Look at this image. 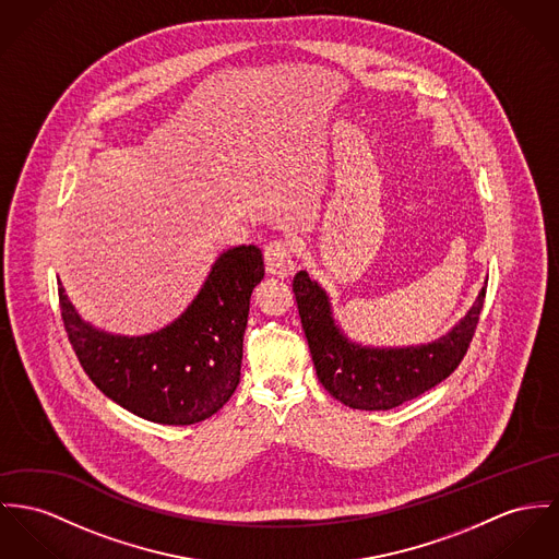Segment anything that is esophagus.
I'll return each instance as SVG.
<instances>
[{"mask_svg": "<svg viewBox=\"0 0 559 559\" xmlns=\"http://www.w3.org/2000/svg\"><path fill=\"white\" fill-rule=\"evenodd\" d=\"M263 258H265V270H267V274H272V276L287 278V276L294 274V270H296L292 249H289V245L283 242V240L270 242V245L265 247V251H263Z\"/></svg>", "mask_w": 559, "mask_h": 559, "instance_id": "obj_1", "label": "esophagus"}]
</instances>
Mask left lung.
<instances>
[{
    "instance_id": "8db88e82",
    "label": "left lung",
    "mask_w": 559,
    "mask_h": 559,
    "mask_svg": "<svg viewBox=\"0 0 559 559\" xmlns=\"http://www.w3.org/2000/svg\"><path fill=\"white\" fill-rule=\"evenodd\" d=\"M487 281L468 312L440 338L404 346L353 341L334 314L330 294L306 270L294 276L312 364L321 385L348 408L389 411L442 383L464 359L485 300Z\"/></svg>"
}]
</instances>
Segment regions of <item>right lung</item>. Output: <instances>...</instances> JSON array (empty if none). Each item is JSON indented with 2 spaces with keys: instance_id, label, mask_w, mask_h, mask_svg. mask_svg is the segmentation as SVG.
<instances>
[{
  "instance_id": "1",
  "label": "right lung",
  "mask_w": 559,
  "mask_h": 559,
  "mask_svg": "<svg viewBox=\"0 0 559 559\" xmlns=\"http://www.w3.org/2000/svg\"><path fill=\"white\" fill-rule=\"evenodd\" d=\"M261 278L259 247H229L174 321L135 336L83 319L61 283L59 304L79 361L106 397L146 421L191 426L221 411L240 383L251 294Z\"/></svg>"
}]
</instances>
